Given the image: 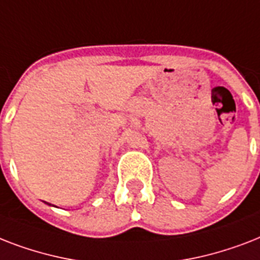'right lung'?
Segmentation results:
<instances>
[{
    "label": "right lung",
    "instance_id": "obj_1",
    "mask_svg": "<svg viewBox=\"0 0 260 260\" xmlns=\"http://www.w3.org/2000/svg\"><path fill=\"white\" fill-rule=\"evenodd\" d=\"M50 205H51V204H50Z\"/></svg>",
    "mask_w": 260,
    "mask_h": 260
}]
</instances>
